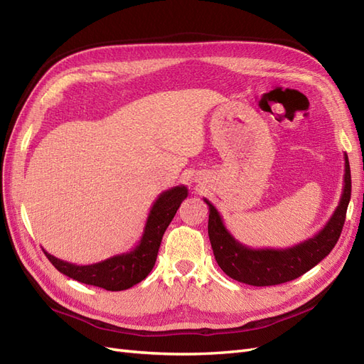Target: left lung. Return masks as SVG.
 I'll return each mask as SVG.
<instances>
[{
    "instance_id": "left-lung-1",
    "label": "left lung",
    "mask_w": 364,
    "mask_h": 364,
    "mask_svg": "<svg viewBox=\"0 0 364 364\" xmlns=\"http://www.w3.org/2000/svg\"><path fill=\"white\" fill-rule=\"evenodd\" d=\"M203 200L209 206V241H211L217 264L228 277L238 282L255 285V287L289 282L302 277L321 262L340 238L350 200V168L348 155L345 153L343 191L331 218L316 235L287 249H252L240 243L226 229L217 208L208 199Z\"/></svg>"
}]
</instances>
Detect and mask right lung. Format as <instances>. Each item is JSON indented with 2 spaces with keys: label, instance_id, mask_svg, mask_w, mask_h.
I'll return each mask as SVG.
<instances>
[{
  "label": "right lung",
  "instance_id": "right-lung-1",
  "mask_svg": "<svg viewBox=\"0 0 364 364\" xmlns=\"http://www.w3.org/2000/svg\"><path fill=\"white\" fill-rule=\"evenodd\" d=\"M186 196H188V190L185 185L173 186L161 193L150 209L139 243L129 252L100 262L87 264V266L63 261L46 250L43 252L54 267L75 281L95 285L107 291L127 290L149 277L156 262L165 229L171 223L176 211L186 199Z\"/></svg>",
  "mask_w": 364,
  "mask_h": 364
}]
</instances>
